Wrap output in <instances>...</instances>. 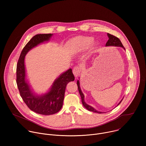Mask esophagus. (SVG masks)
<instances>
[{
	"label": "esophagus",
	"mask_w": 146,
	"mask_h": 146,
	"mask_svg": "<svg viewBox=\"0 0 146 146\" xmlns=\"http://www.w3.org/2000/svg\"><path fill=\"white\" fill-rule=\"evenodd\" d=\"M73 73L75 77H77L80 73V68L78 66H76L73 69Z\"/></svg>",
	"instance_id": "34e87169"
}]
</instances>
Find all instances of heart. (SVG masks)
I'll use <instances>...</instances> for the list:
<instances>
[{"mask_svg": "<svg viewBox=\"0 0 146 146\" xmlns=\"http://www.w3.org/2000/svg\"><path fill=\"white\" fill-rule=\"evenodd\" d=\"M94 39L88 36H79L72 40L69 44L70 50L73 54H79L88 49L92 44Z\"/></svg>", "mask_w": 146, "mask_h": 146, "instance_id": "obj_1", "label": "heart"}]
</instances>
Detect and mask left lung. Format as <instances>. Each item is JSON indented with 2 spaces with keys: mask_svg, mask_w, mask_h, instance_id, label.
<instances>
[{
  "mask_svg": "<svg viewBox=\"0 0 146 146\" xmlns=\"http://www.w3.org/2000/svg\"><path fill=\"white\" fill-rule=\"evenodd\" d=\"M108 37H109V40H108V41H107V43H106V47H108V46L120 47H122V48H123V50H125V49L124 47L123 46L122 43L121 42L120 40H119L118 37H115V36H113V35H111V34H110V33H108ZM77 84L78 90L80 95L81 98L82 103L83 106H84V108H85L86 109H87L88 110L91 111H92V112H94V113H99V114H100V113H105V112H101V111H99L96 110L95 109H94L93 107L91 106L90 105H88V104H87V103H86V102H85V100H84V94H83V93H82V91H81V88H80L79 80H78L77 81ZM123 98H122V99H123ZM122 99L118 103L117 106H118V105H119L120 103L122 102Z\"/></svg>",
  "mask_w": 146,
  "mask_h": 146,
  "instance_id": "obj_1",
  "label": "left lung"
}]
</instances>
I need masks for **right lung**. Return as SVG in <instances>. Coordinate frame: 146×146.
I'll return each instance as SVG.
<instances>
[{
    "instance_id": "1",
    "label": "right lung",
    "mask_w": 146,
    "mask_h": 146,
    "mask_svg": "<svg viewBox=\"0 0 146 146\" xmlns=\"http://www.w3.org/2000/svg\"><path fill=\"white\" fill-rule=\"evenodd\" d=\"M52 34H37L26 44L19 56L17 66V84L21 96L33 111L42 115H51L58 112L63 105L65 89L68 82L74 80L72 69L62 73L55 80L49 90L38 95L31 88L27 78L25 57L37 46L48 41Z\"/></svg>"
}]
</instances>
